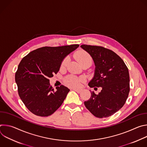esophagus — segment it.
Here are the masks:
<instances>
[{
    "instance_id": "34e87169",
    "label": "esophagus",
    "mask_w": 147,
    "mask_h": 147,
    "mask_svg": "<svg viewBox=\"0 0 147 147\" xmlns=\"http://www.w3.org/2000/svg\"><path fill=\"white\" fill-rule=\"evenodd\" d=\"M73 90L74 91H75L76 92H77V93H78V94H79V93H80V92H81V90H78V89H74H74H73Z\"/></svg>"
}]
</instances>
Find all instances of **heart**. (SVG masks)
<instances>
[{
    "instance_id": "b5f03b06",
    "label": "heart",
    "mask_w": 147,
    "mask_h": 147,
    "mask_svg": "<svg viewBox=\"0 0 147 147\" xmlns=\"http://www.w3.org/2000/svg\"><path fill=\"white\" fill-rule=\"evenodd\" d=\"M74 57L78 60L82 66L84 65L89 63L91 65L92 63V58L91 56L84 50H80L75 53ZM69 61V57L68 56L66 57L62 60L60 68H65ZM85 79L83 77H78L73 75H70L67 76L64 79V82L65 84L71 88H78L81 86V82H84Z\"/></svg>"
}]
</instances>
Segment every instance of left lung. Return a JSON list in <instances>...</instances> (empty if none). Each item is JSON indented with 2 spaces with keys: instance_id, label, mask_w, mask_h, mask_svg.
<instances>
[{
  "instance_id": "left-lung-1",
  "label": "left lung",
  "mask_w": 147,
  "mask_h": 147,
  "mask_svg": "<svg viewBox=\"0 0 147 147\" xmlns=\"http://www.w3.org/2000/svg\"><path fill=\"white\" fill-rule=\"evenodd\" d=\"M81 47L91 55L96 66L88 86L95 90L97 87L102 89L97 95L91 92L85 106L96 117H109L123 107L128 98L130 89L128 68L122 59L109 49L88 45Z\"/></svg>"
}]
</instances>
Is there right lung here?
Returning <instances> with one entry per match:
<instances>
[{
  "instance_id": "right-lung-1",
  "label": "right lung",
  "mask_w": 147,
  "mask_h": 147,
  "mask_svg": "<svg viewBox=\"0 0 147 147\" xmlns=\"http://www.w3.org/2000/svg\"><path fill=\"white\" fill-rule=\"evenodd\" d=\"M78 44L44 47L30 52L21 60L15 74L18 95L33 114L47 117L53 114L65 99L70 90L61 85H50L49 78L59 70L61 63Z\"/></svg>"
}]
</instances>
